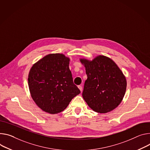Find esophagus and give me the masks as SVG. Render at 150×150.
<instances>
[{"label":"esophagus","instance_id":"obj_1","mask_svg":"<svg viewBox=\"0 0 150 150\" xmlns=\"http://www.w3.org/2000/svg\"><path fill=\"white\" fill-rule=\"evenodd\" d=\"M78 88L79 89V90H80L81 91H82V90H83L82 86H78Z\"/></svg>","mask_w":150,"mask_h":150}]
</instances>
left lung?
<instances>
[{"label":"left lung","mask_w":150,"mask_h":150,"mask_svg":"<svg viewBox=\"0 0 150 150\" xmlns=\"http://www.w3.org/2000/svg\"><path fill=\"white\" fill-rule=\"evenodd\" d=\"M87 79L83 97L94 111L107 113L116 108L123 99L127 81L123 73L110 58L98 56L92 60L80 59Z\"/></svg>","instance_id":"left-lung-1"}]
</instances>
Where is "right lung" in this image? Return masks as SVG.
I'll return each instance as SVG.
<instances>
[{"instance_id":"1","label":"right lung","mask_w":150,"mask_h":150,"mask_svg":"<svg viewBox=\"0 0 150 150\" xmlns=\"http://www.w3.org/2000/svg\"><path fill=\"white\" fill-rule=\"evenodd\" d=\"M70 59L49 54L33 64L28 75L31 97L41 110L55 114L64 111L81 91L74 84Z\"/></svg>"}]
</instances>
